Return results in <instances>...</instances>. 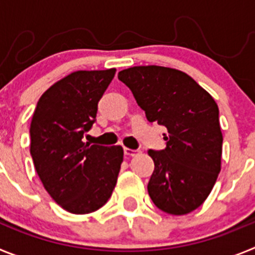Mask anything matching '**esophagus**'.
<instances>
[{
    "instance_id": "1",
    "label": "esophagus",
    "mask_w": 255,
    "mask_h": 255,
    "mask_svg": "<svg viewBox=\"0 0 255 255\" xmlns=\"http://www.w3.org/2000/svg\"><path fill=\"white\" fill-rule=\"evenodd\" d=\"M124 153H125L126 157H134L139 153V150H135V149H130V148H124Z\"/></svg>"
}]
</instances>
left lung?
I'll return each mask as SVG.
<instances>
[{"label":"left lung","mask_w":255,"mask_h":255,"mask_svg":"<svg viewBox=\"0 0 255 255\" xmlns=\"http://www.w3.org/2000/svg\"><path fill=\"white\" fill-rule=\"evenodd\" d=\"M149 123L166 126V148L148 150L154 171L148 194L161 211L181 216L203 204L221 171L218 106L194 79L171 67L134 66L119 73Z\"/></svg>","instance_id":"left-lung-1"}]
</instances>
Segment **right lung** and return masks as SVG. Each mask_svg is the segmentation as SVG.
I'll use <instances>...</instances> for the list:
<instances>
[{"instance_id":"obj_1","label":"right lung","mask_w":255,"mask_h":255,"mask_svg":"<svg viewBox=\"0 0 255 255\" xmlns=\"http://www.w3.org/2000/svg\"><path fill=\"white\" fill-rule=\"evenodd\" d=\"M116 69L79 70L49 87L30 124V154L40 181L65 211L85 215L107 203L117 182L124 149L84 143L98 102Z\"/></svg>"}]
</instances>
